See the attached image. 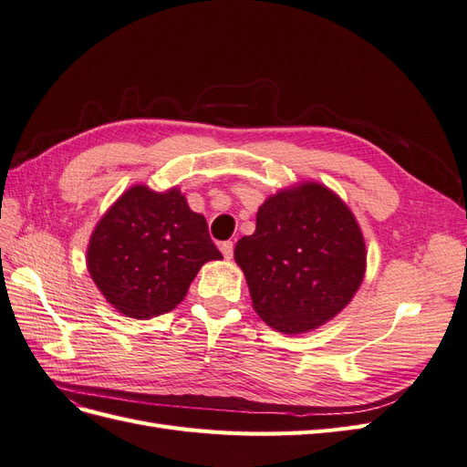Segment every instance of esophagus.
Instances as JSON below:
<instances>
[{
  "instance_id": "1",
  "label": "esophagus",
  "mask_w": 467,
  "mask_h": 467,
  "mask_svg": "<svg viewBox=\"0 0 467 467\" xmlns=\"http://www.w3.org/2000/svg\"><path fill=\"white\" fill-rule=\"evenodd\" d=\"M220 251H222V255L225 259H232L234 257V244L232 242H222L220 244Z\"/></svg>"
}]
</instances>
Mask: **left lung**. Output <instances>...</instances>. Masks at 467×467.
Masks as SVG:
<instances>
[{"mask_svg": "<svg viewBox=\"0 0 467 467\" xmlns=\"http://www.w3.org/2000/svg\"><path fill=\"white\" fill-rule=\"evenodd\" d=\"M234 257L259 317L286 335L333 319L357 294L366 271L355 214L314 181L268 196L255 232L239 239Z\"/></svg>", "mask_w": 467, "mask_h": 467, "instance_id": "left-lung-1", "label": "left lung"}]
</instances>
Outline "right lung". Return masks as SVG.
<instances>
[{
    "instance_id": "add662e5",
    "label": "right lung",
    "mask_w": 467,
    "mask_h": 467,
    "mask_svg": "<svg viewBox=\"0 0 467 467\" xmlns=\"http://www.w3.org/2000/svg\"><path fill=\"white\" fill-rule=\"evenodd\" d=\"M222 259L208 223L177 187L134 185L99 220L88 245V271L126 317L171 312L208 261Z\"/></svg>"
}]
</instances>
